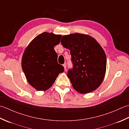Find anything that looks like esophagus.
I'll return each mask as SVG.
<instances>
[{
	"label": "esophagus",
	"instance_id": "1",
	"mask_svg": "<svg viewBox=\"0 0 129 129\" xmlns=\"http://www.w3.org/2000/svg\"><path fill=\"white\" fill-rule=\"evenodd\" d=\"M63 67H64V70H66V63H64V64H63Z\"/></svg>",
	"mask_w": 129,
	"mask_h": 129
}]
</instances>
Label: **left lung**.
Masks as SVG:
<instances>
[{"label": "left lung", "mask_w": 129, "mask_h": 129, "mask_svg": "<svg viewBox=\"0 0 129 129\" xmlns=\"http://www.w3.org/2000/svg\"><path fill=\"white\" fill-rule=\"evenodd\" d=\"M61 43L70 50L73 67L67 76L73 87L82 94L96 90L106 70V54L100 44L90 36L78 33L62 36Z\"/></svg>", "instance_id": "1"}]
</instances>
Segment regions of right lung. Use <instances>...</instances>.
Instances as JSON below:
<instances>
[{
	"mask_svg": "<svg viewBox=\"0 0 129 129\" xmlns=\"http://www.w3.org/2000/svg\"><path fill=\"white\" fill-rule=\"evenodd\" d=\"M62 36L43 32L31 41L25 48L22 59V67L27 81L38 91H46L53 85L57 76L64 71L58 63L54 47Z\"/></svg>",
	"mask_w": 129,
	"mask_h": 129,
	"instance_id": "right-lung-1",
	"label": "right lung"
}]
</instances>
